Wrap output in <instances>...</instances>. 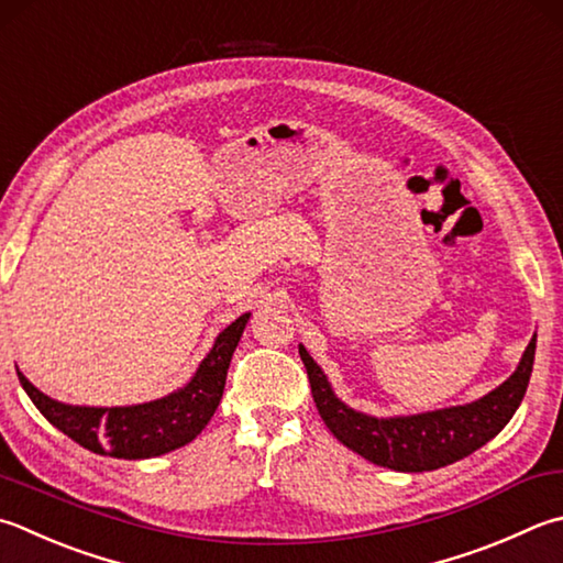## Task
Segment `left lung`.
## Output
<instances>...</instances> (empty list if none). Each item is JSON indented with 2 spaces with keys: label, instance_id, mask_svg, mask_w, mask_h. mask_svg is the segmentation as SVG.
<instances>
[{
  "label": "left lung",
  "instance_id": "left-lung-1",
  "mask_svg": "<svg viewBox=\"0 0 563 563\" xmlns=\"http://www.w3.org/2000/svg\"><path fill=\"white\" fill-rule=\"evenodd\" d=\"M534 350L537 335L529 341L515 375L473 405L397 419H375L345 407L333 395L321 367L313 363L303 345H299V355L311 382L318 413L343 446L353 449L375 465L401 473H421L465 459L505 429L532 377Z\"/></svg>",
  "mask_w": 563,
  "mask_h": 563
}]
</instances>
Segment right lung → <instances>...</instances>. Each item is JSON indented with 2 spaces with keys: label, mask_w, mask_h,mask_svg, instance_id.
Returning a JSON list of instances; mask_svg holds the SVG:
<instances>
[{
  "label": "right lung",
  "mask_w": 563,
  "mask_h": 563,
  "mask_svg": "<svg viewBox=\"0 0 563 563\" xmlns=\"http://www.w3.org/2000/svg\"><path fill=\"white\" fill-rule=\"evenodd\" d=\"M247 318L250 313H242L218 335L213 350L184 389L150 405L110 409L70 407L46 397L21 373L16 375L36 409L82 449L126 461L152 459V455L186 446L206 429L222 399L230 360L245 331Z\"/></svg>",
  "instance_id": "1"
}]
</instances>
